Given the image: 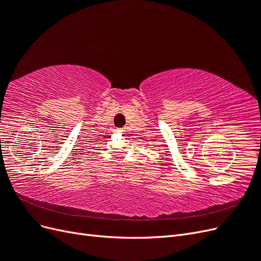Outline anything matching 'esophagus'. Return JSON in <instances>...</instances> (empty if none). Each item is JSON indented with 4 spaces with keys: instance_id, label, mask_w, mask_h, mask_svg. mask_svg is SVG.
<instances>
[{
    "instance_id": "34e87169",
    "label": "esophagus",
    "mask_w": 261,
    "mask_h": 261,
    "mask_svg": "<svg viewBox=\"0 0 261 261\" xmlns=\"http://www.w3.org/2000/svg\"><path fill=\"white\" fill-rule=\"evenodd\" d=\"M116 132L120 133V134H123V133H124V129H123V128H120V129H116Z\"/></svg>"
}]
</instances>
